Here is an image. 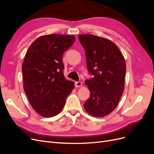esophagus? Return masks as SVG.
Listing matches in <instances>:
<instances>
[{
	"label": "esophagus",
	"instance_id": "34e87169",
	"mask_svg": "<svg viewBox=\"0 0 154 154\" xmlns=\"http://www.w3.org/2000/svg\"><path fill=\"white\" fill-rule=\"evenodd\" d=\"M82 85V82H75V86L76 87H80Z\"/></svg>",
	"mask_w": 154,
	"mask_h": 154
}]
</instances>
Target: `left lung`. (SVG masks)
Wrapping results in <instances>:
<instances>
[{
    "label": "left lung",
    "mask_w": 154,
    "mask_h": 154,
    "mask_svg": "<svg viewBox=\"0 0 154 154\" xmlns=\"http://www.w3.org/2000/svg\"><path fill=\"white\" fill-rule=\"evenodd\" d=\"M78 38L85 51L88 71L93 75L85 81L91 96L83 105L91 116L104 117L116 109L124 91L125 59L109 39L92 35Z\"/></svg>",
    "instance_id": "1"
}]
</instances>
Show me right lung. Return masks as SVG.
<instances>
[{
	"label": "right lung",
	"mask_w": 154,
	"mask_h": 154,
	"mask_svg": "<svg viewBox=\"0 0 154 154\" xmlns=\"http://www.w3.org/2000/svg\"><path fill=\"white\" fill-rule=\"evenodd\" d=\"M75 41L73 35L51 34L38 37L26 54L22 71L24 89L37 113L53 117L63 109L74 82L63 75L64 51Z\"/></svg>",
	"instance_id": "obj_1"
}]
</instances>
